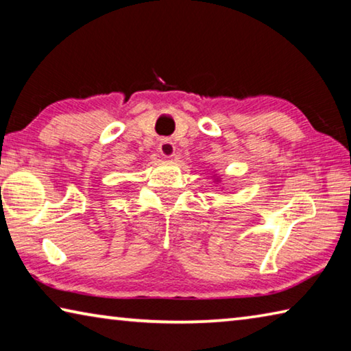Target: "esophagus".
I'll use <instances>...</instances> for the list:
<instances>
[{
    "instance_id": "34e87169",
    "label": "esophagus",
    "mask_w": 351,
    "mask_h": 351,
    "mask_svg": "<svg viewBox=\"0 0 351 351\" xmlns=\"http://www.w3.org/2000/svg\"><path fill=\"white\" fill-rule=\"evenodd\" d=\"M159 153L162 154L164 158H171L175 154V144L169 139H162L159 142Z\"/></svg>"
}]
</instances>
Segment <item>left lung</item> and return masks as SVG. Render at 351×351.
Masks as SVG:
<instances>
[{
    "instance_id": "8db88e82",
    "label": "left lung",
    "mask_w": 351,
    "mask_h": 351,
    "mask_svg": "<svg viewBox=\"0 0 351 351\" xmlns=\"http://www.w3.org/2000/svg\"><path fill=\"white\" fill-rule=\"evenodd\" d=\"M215 181H217V182H218V178H217V180H215Z\"/></svg>"
}]
</instances>
